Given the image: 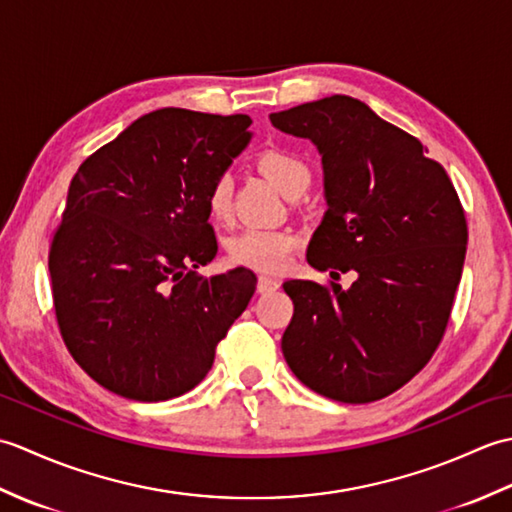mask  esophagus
<instances>
[{
	"label": "esophagus",
	"instance_id": "1",
	"mask_svg": "<svg viewBox=\"0 0 512 512\" xmlns=\"http://www.w3.org/2000/svg\"><path fill=\"white\" fill-rule=\"evenodd\" d=\"M279 288V281L273 277H266L262 275L257 279V292H262V295H268V292H275Z\"/></svg>",
	"mask_w": 512,
	"mask_h": 512
}]
</instances>
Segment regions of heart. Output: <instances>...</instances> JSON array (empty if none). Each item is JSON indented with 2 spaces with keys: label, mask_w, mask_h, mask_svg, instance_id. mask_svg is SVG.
Listing matches in <instances>:
<instances>
[{
  "label": "heart",
  "mask_w": 512,
  "mask_h": 512,
  "mask_svg": "<svg viewBox=\"0 0 512 512\" xmlns=\"http://www.w3.org/2000/svg\"><path fill=\"white\" fill-rule=\"evenodd\" d=\"M257 167L275 187L286 195L308 189L310 169L306 160L288 149H266L257 158ZM206 209L215 220L231 215V176H217L206 191ZM299 246V235L279 228H244L228 239V257L239 266H248L264 273H277L288 264L292 250Z\"/></svg>",
  "instance_id": "obj_1"
}]
</instances>
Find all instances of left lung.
<instances>
[{
    "mask_svg": "<svg viewBox=\"0 0 512 512\" xmlns=\"http://www.w3.org/2000/svg\"><path fill=\"white\" fill-rule=\"evenodd\" d=\"M270 123L321 156L328 209L308 264L356 273L350 288L286 281L295 303L286 363L325 398H385L427 365L449 323L469 239L458 193L418 138L352 96L303 103Z\"/></svg>",
    "mask_w": 512,
    "mask_h": 512,
    "instance_id": "1",
    "label": "left lung"
}]
</instances>
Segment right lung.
Listing matches in <instances>:
<instances>
[{
	"mask_svg": "<svg viewBox=\"0 0 512 512\" xmlns=\"http://www.w3.org/2000/svg\"><path fill=\"white\" fill-rule=\"evenodd\" d=\"M246 114L149 112L83 162L50 246L54 312L74 361L114 394L158 402L209 374L248 306L246 268L198 277L217 242L206 191L246 145Z\"/></svg>",
	"mask_w": 512,
	"mask_h": 512,
	"instance_id": "1",
	"label": "right lung"
}]
</instances>
